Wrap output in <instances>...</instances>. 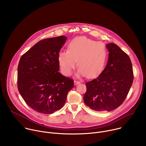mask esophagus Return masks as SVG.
Segmentation results:
<instances>
[{"label": "esophagus", "mask_w": 146, "mask_h": 146, "mask_svg": "<svg viewBox=\"0 0 146 146\" xmlns=\"http://www.w3.org/2000/svg\"><path fill=\"white\" fill-rule=\"evenodd\" d=\"M74 84H75V85H77V84H79L80 83V81H77V80H74Z\"/></svg>", "instance_id": "1"}]
</instances>
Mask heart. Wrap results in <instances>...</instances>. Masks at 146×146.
<instances>
[{
  "mask_svg": "<svg viewBox=\"0 0 146 146\" xmlns=\"http://www.w3.org/2000/svg\"><path fill=\"white\" fill-rule=\"evenodd\" d=\"M107 48L101 42L81 36L73 38L69 43L67 51L59 52L58 61L66 75H70L76 66L79 67L78 76L93 78L103 70L107 59Z\"/></svg>",
  "mask_w": 146,
  "mask_h": 146,
  "instance_id": "b5f03b06",
  "label": "heart"
}]
</instances>
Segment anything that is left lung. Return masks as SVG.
Wrapping results in <instances>:
<instances>
[{
	"instance_id": "obj_1",
	"label": "left lung",
	"mask_w": 146,
	"mask_h": 146,
	"mask_svg": "<svg viewBox=\"0 0 146 146\" xmlns=\"http://www.w3.org/2000/svg\"><path fill=\"white\" fill-rule=\"evenodd\" d=\"M109 51L105 69L96 78L86 82L84 102L96 111H111L118 108L127 98L133 80L129 56L117 45H106Z\"/></svg>"
}]
</instances>
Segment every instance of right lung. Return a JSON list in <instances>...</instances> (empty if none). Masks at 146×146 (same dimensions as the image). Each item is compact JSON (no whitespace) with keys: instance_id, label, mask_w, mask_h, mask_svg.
Returning a JSON list of instances; mask_svg holds the SVG:
<instances>
[{"instance_id":"obj_1","label":"right lung","mask_w":146,"mask_h":146,"mask_svg":"<svg viewBox=\"0 0 146 146\" xmlns=\"http://www.w3.org/2000/svg\"><path fill=\"white\" fill-rule=\"evenodd\" d=\"M66 40L64 36L40 40L19 60L18 90L35 111L47 114L60 110L73 87V79L58 72L59 52Z\"/></svg>"}]
</instances>
